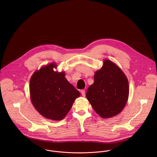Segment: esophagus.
Listing matches in <instances>:
<instances>
[{"label":"esophagus","mask_w":157,"mask_h":157,"mask_svg":"<svg viewBox=\"0 0 157 157\" xmlns=\"http://www.w3.org/2000/svg\"><path fill=\"white\" fill-rule=\"evenodd\" d=\"M81 93H82V96H83V97H85V90H81Z\"/></svg>","instance_id":"1"}]
</instances>
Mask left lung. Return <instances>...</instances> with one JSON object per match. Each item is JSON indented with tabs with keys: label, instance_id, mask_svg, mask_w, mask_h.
<instances>
[{
	"label": "left lung",
	"instance_id": "8db88e82",
	"mask_svg": "<svg viewBox=\"0 0 157 157\" xmlns=\"http://www.w3.org/2000/svg\"><path fill=\"white\" fill-rule=\"evenodd\" d=\"M129 83L121 69L109 60L94 74V82L86 92V98L101 117L108 118L121 112L129 97Z\"/></svg>",
	"mask_w": 157,
	"mask_h": 157
}]
</instances>
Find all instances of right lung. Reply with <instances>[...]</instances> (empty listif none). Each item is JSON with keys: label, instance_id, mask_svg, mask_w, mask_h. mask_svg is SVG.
<instances>
[{"label": "right lung", "instance_id": "1", "mask_svg": "<svg viewBox=\"0 0 157 157\" xmlns=\"http://www.w3.org/2000/svg\"><path fill=\"white\" fill-rule=\"evenodd\" d=\"M56 67L51 63L36 71L30 79L29 92L31 102L40 114L59 121L65 117L80 94L65 77V72L54 71Z\"/></svg>", "mask_w": 157, "mask_h": 157}]
</instances>
